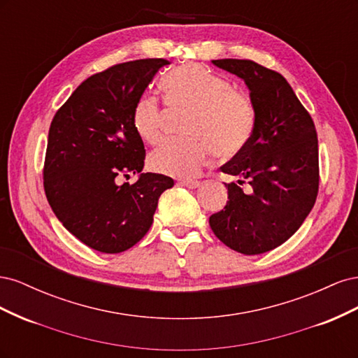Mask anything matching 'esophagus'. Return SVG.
Listing matches in <instances>:
<instances>
[{
    "instance_id": "obj_1",
    "label": "esophagus",
    "mask_w": 358,
    "mask_h": 358,
    "mask_svg": "<svg viewBox=\"0 0 358 358\" xmlns=\"http://www.w3.org/2000/svg\"><path fill=\"white\" fill-rule=\"evenodd\" d=\"M180 183H182L183 187H187V188H189V189H196V188L200 187V182H199V180H192V179L182 180Z\"/></svg>"
}]
</instances>
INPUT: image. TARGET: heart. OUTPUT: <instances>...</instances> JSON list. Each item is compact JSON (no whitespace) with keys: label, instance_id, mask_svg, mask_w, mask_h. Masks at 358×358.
Masks as SVG:
<instances>
[{"label":"heart","instance_id":"heart-1","mask_svg":"<svg viewBox=\"0 0 358 358\" xmlns=\"http://www.w3.org/2000/svg\"><path fill=\"white\" fill-rule=\"evenodd\" d=\"M162 92L171 107L191 110L187 138L167 140L149 157V167L161 175L194 176L215 152L231 158L251 140L257 112L252 100L221 76L199 64L171 71L162 82ZM133 127L146 143L162 137V110L154 95H143L133 110Z\"/></svg>","mask_w":358,"mask_h":358}]
</instances>
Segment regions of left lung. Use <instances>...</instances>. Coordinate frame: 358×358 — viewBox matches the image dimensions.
<instances>
[{"label":"left lung","instance_id":"left-lung-1","mask_svg":"<svg viewBox=\"0 0 358 358\" xmlns=\"http://www.w3.org/2000/svg\"><path fill=\"white\" fill-rule=\"evenodd\" d=\"M241 78L257 112L254 134L242 152L221 166L246 179L248 189L225 183L229 201L209 218L218 239L245 255L264 254L294 234L317 200L318 138L310 115L284 76L249 59H213Z\"/></svg>","mask_w":358,"mask_h":358}]
</instances>
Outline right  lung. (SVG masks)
Here are the masks:
<instances>
[{
    "label": "right lung",
    "mask_w": 358,
    "mask_h": 358,
    "mask_svg": "<svg viewBox=\"0 0 358 358\" xmlns=\"http://www.w3.org/2000/svg\"><path fill=\"white\" fill-rule=\"evenodd\" d=\"M167 59H137L82 82L53 116L45 159V192L53 213L95 251L119 254L149 231L171 178L142 173L145 145L133 110ZM140 172L133 186L115 176Z\"/></svg>",
    "instance_id": "add662e5"
}]
</instances>
